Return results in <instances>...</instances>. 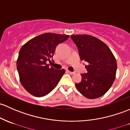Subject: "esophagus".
Segmentation results:
<instances>
[{"label": "esophagus", "mask_w": 130, "mask_h": 130, "mask_svg": "<svg viewBox=\"0 0 130 130\" xmlns=\"http://www.w3.org/2000/svg\"><path fill=\"white\" fill-rule=\"evenodd\" d=\"M67 72H68V73H69L70 74H71V75H73V74H74V73H75L74 72H70V71H69V70H67Z\"/></svg>", "instance_id": "obj_1"}]
</instances>
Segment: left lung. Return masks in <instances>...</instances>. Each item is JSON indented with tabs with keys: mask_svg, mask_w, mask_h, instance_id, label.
Returning <instances> with one entry per match:
<instances>
[{
	"mask_svg": "<svg viewBox=\"0 0 130 130\" xmlns=\"http://www.w3.org/2000/svg\"><path fill=\"white\" fill-rule=\"evenodd\" d=\"M81 60L88 63L87 73L76 83L77 90L85 97L94 99L105 95L115 81L117 63L114 55L104 42L88 35H71Z\"/></svg>",
	"mask_w": 130,
	"mask_h": 130,
	"instance_id": "obj_1",
	"label": "left lung"
}]
</instances>
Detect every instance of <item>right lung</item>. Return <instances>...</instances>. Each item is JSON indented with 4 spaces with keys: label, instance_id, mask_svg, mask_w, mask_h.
<instances>
[{
    "label": "right lung",
    "instance_id": "1",
    "mask_svg": "<svg viewBox=\"0 0 130 130\" xmlns=\"http://www.w3.org/2000/svg\"><path fill=\"white\" fill-rule=\"evenodd\" d=\"M69 38L68 35L45 33L33 38L22 47L17 61L20 81L24 88L37 97L52 91L65 70L49 67L57 46Z\"/></svg>",
    "mask_w": 130,
    "mask_h": 130
}]
</instances>
